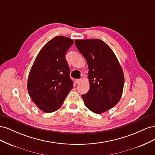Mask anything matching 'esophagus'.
<instances>
[{
	"mask_svg": "<svg viewBox=\"0 0 155 155\" xmlns=\"http://www.w3.org/2000/svg\"><path fill=\"white\" fill-rule=\"evenodd\" d=\"M81 81V79H75V83H76V84L80 83Z\"/></svg>",
	"mask_w": 155,
	"mask_h": 155,
	"instance_id": "esophagus-1",
	"label": "esophagus"
}]
</instances>
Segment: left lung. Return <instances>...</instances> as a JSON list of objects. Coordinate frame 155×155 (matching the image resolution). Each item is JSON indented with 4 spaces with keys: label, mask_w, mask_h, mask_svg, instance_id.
Listing matches in <instances>:
<instances>
[{
    "label": "left lung",
    "mask_w": 155,
    "mask_h": 155,
    "mask_svg": "<svg viewBox=\"0 0 155 155\" xmlns=\"http://www.w3.org/2000/svg\"><path fill=\"white\" fill-rule=\"evenodd\" d=\"M75 45L87 60L90 88L81 95L88 109L101 114L120 101L124 85L122 68L114 52L100 39L76 40Z\"/></svg>",
    "instance_id": "obj_1"
}]
</instances>
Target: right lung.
Segmentation results:
<instances>
[{"instance_id": "obj_1", "label": "right lung", "mask_w": 155, "mask_h": 155, "mask_svg": "<svg viewBox=\"0 0 155 155\" xmlns=\"http://www.w3.org/2000/svg\"><path fill=\"white\" fill-rule=\"evenodd\" d=\"M73 43L68 37H55L41 50L32 65L28 90L34 104L45 112L59 109L73 88L65 58Z\"/></svg>"}]
</instances>
